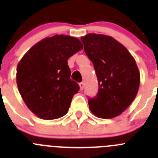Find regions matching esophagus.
<instances>
[{"label": "esophagus", "mask_w": 158, "mask_h": 158, "mask_svg": "<svg viewBox=\"0 0 158 158\" xmlns=\"http://www.w3.org/2000/svg\"><path fill=\"white\" fill-rule=\"evenodd\" d=\"M79 86H80L81 90H82L83 88H84V83H83V82H79Z\"/></svg>", "instance_id": "esophagus-1"}]
</instances>
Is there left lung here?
<instances>
[{
    "mask_svg": "<svg viewBox=\"0 0 158 158\" xmlns=\"http://www.w3.org/2000/svg\"><path fill=\"white\" fill-rule=\"evenodd\" d=\"M81 41L98 82L97 95L88 98L89 109L104 119L119 116L134 101L139 90L140 74L135 60L110 36L89 34Z\"/></svg>",
    "mask_w": 158,
    "mask_h": 158,
    "instance_id": "left-lung-1",
    "label": "left lung"
}]
</instances>
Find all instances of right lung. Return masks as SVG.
Here are the masks:
<instances>
[{"label": "right lung", "mask_w": 158, "mask_h": 158, "mask_svg": "<svg viewBox=\"0 0 158 158\" xmlns=\"http://www.w3.org/2000/svg\"><path fill=\"white\" fill-rule=\"evenodd\" d=\"M82 48L78 38L56 35L31 47L18 64V89L37 116L54 120L68 113L79 90V84L70 79L68 59Z\"/></svg>", "instance_id": "obj_1"}]
</instances>
